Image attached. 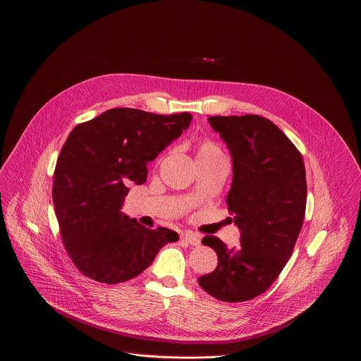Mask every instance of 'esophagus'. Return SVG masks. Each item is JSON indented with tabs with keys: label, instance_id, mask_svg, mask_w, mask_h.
Segmentation results:
<instances>
[{
	"label": "esophagus",
	"instance_id": "obj_1",
	"mask_svg": "<svg viewBox=\"0 0 361 361\" xmlns=\"http://www.w3.org/2000/svg\"><path fill=\"white\" fill-rule=\"evenodd\" d=\"M181 238H183L184 241H187L188 244L194 245V247H198V245L201 244V235H200V234H195V233H192V231H185V233L181 235Z\"/></svg>",
	"mask_w": 361,
	"mask_h": 361
}]
</instances>
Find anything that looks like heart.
<instances>
[{"mask_svg":"<svg viewBox=\"0 0 361 361\" xmlns=\"http://www.w3.org/2000/svg\"><path fill=\"white\" fill-rule=\"evenodd\" d=\"M221 156L220 148L212 141H200L195 149V160L207 159V157H219Z\"/></svg>","mask_w":361,"mask_h":361,"instance_id":"obj_1","label":"heart"}]
</instances>
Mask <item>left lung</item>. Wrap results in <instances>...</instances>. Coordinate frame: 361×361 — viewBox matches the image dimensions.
Wrapping results in <instances>:
<instances>
[{
  "label": "left lung",
  "mask_w": 361,
  "mask_h": 361,
  "mask_svg": "<svg viewBox=\"0 0 361 361\" xmlns=\"http://www.w3.org/2000/svg\"><path fill=\"white\" fill-rule=\"evenodd\" d=\"M233 161L228 210L240 230V247L207 235L217 269L198 279L213 297L238 302L264 293L279 277L300 234L307 198L304 161L288 137L260 116L209 117Z\"/></svg>",
  "instance_id": "obj_1"
}]
</instances>
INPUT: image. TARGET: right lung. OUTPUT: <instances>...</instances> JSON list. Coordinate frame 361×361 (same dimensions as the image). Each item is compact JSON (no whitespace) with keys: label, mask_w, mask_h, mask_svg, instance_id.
Wrapping results in <instances>:
<instances>
[{"label":"right lung","mask_w":361,"mask_h":361,"mask_svg":"<svg viewBox=\"0 0 361 361\" xmlns=\"http://www.w3.org/2000/svg\"><path fill=\"white\" fill-rule=\"evenodd\" d=\"M188 113L161 116L113 109L78 124L54 173L53 201L63 243L87 277L116 284L141 274L173 230H149L124 214L130 185L147 180V164L190 127Z\"/></svg>","instance_id":"add662e5"}]
</instances>
